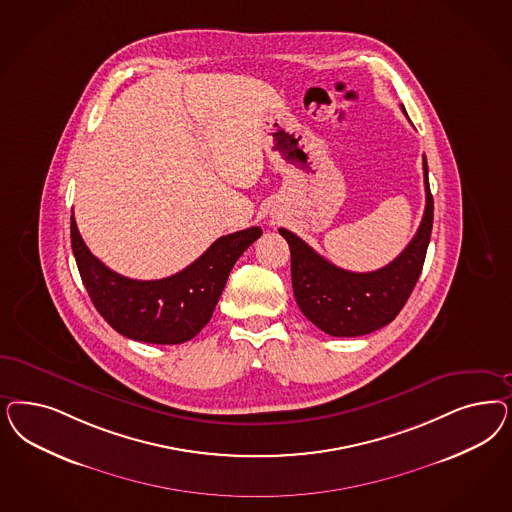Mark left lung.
I'll list each match as a JSON object with an SVG mask.
<instances>
[{
	"label": "left lung",
	"instance_id": "8db88e82",
	"mask_svg": "<svg viewBox=\"0 0 512 512\" xmlns=\"http://www.w3.org/2000/svg\"><path fill=\"white\" fill-rule=\"evenodd\" d=\"M403 113L405 107L401 105ZM407 115V113H405ZM424 165L426 209L413 241L394 262L371 273H352L314 252L296 233L281 228L290 245L292 288L301 313L333 337H358L377 331L396 318L422 273L433 226V196L428 162Z\"/></svg>",
	"mask_w": 512,
	"mask_h": 512
}]
</instances>
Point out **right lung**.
Returning <instances> with one entry per match:
<instances>
[{"label":"right lung","instance_id":"obj_1","mask_svg":"<svg viewBox=\"0 0 512 512\" xmlns=\"http://www.w3.org/2000/svg\"><path fill=\"white\" fill-rule=\"evenodd\" d=\"M260 235L256 226L224 235L179 273L135 281L99 262L71 216V247L94 307L120 335L152 345H181L198 335L213 316L231 267Z\"/></svg>","mask_w":512,"mask_h":512}]
</instances>
